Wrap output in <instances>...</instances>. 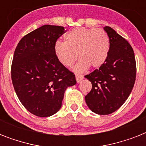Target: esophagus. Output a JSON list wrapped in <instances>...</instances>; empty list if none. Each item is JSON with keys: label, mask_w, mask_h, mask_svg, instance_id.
I'll return each mask as SVG.
<instances>
[{"label": "esophagus", "mask_w": 146, "mask_h": 146, "mask_svg": "<svg viewBox=\"0 0 146 146\" xmlns=\"http://www.w3.org/2000/svg\"><path fill=\"white\" fill-rule=\"evenodd\" d=\"M83 75H81V74H76V82H80L81 80L83 79Z\"/></svg>", "instance_id": "obj_1"}]
</instances>
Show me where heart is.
Wrapping results in <instances>:
<instances>
[{
	"mask_svg": "<svg viewBox=\"0 0 146 146\" xmlns=\"http://www.w3.org/2000/svg\"><path fill=\"white\" fill-rule=\"evenodd\" d=\"M64 39L65 42L55 43L54 54L60 63L67 67L79 57L80 60L74 68L76 72H83L89 66H102L108 57L109 38L102 29L75 28L65 34Z\"/></svg>",
	"mask_w": 146,
	"mask_h": 146,
	"instance_id": "heart-1",
	"label": "heart"
}]
</instances>
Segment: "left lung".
Masks as SVG:
<instances>
[{"label":"left lung","instance_id":"8db88e82","mask_svg":"<svg viewBox=\"0 0 146 146\" xmlns=\"http://www.w3.org/2000/svg\"><path fill=\"white\" fill-rule=\"evenodd\" d=\"M110 48L105 61L85 77L92 89L85 99L89 109L100 115L113 113L122 106L136 81V64L133 48L113 29L105 26Z\"/></svg>","mask_w":146,"mask_h":146}]
</instances>
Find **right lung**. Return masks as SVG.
<instances>
[{
	"mask_svg": "<svg viewBox=\"0 0 146 146\" xmlns=\"http://www.w3.org/2000/svg\"><path fill=\"white\" fill-rule=\"evenodd\" d=\"M64 33L63 26L44 25L22 38L15 49L13 88L26 110L38 117L57 113L66 88L76 83L74 73L60 63L54 50Z\"/></svg>",
	"mask_w": 146,
	"mask_h": 146,
	"instance_id": "1",
	"label": "right lung"
}]
</instances>
